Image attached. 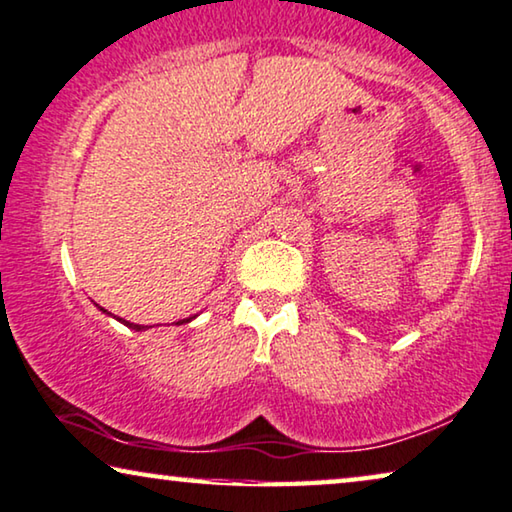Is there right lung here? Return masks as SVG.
I'll return each instance as SVG.
<instances>
[{
	"mask_svg": "<svg viewBox=\"0 0 512 512\" xmlns=\"http://www.w3.org/2000/svg\"><path fill=\"white\" fill-rule=\"evenodd\" d=\"M103 311H106V309H103ZM120 321H122V318H120ZM187 321H189V318H187ZM129 325V328H133V330H143V328H138V325H133V323H127Z\"/></svg>",
	"mask_w": 512,
	"mask_h": 512,
	"instance_id": "obj_1",
	"label": "right lung"
}]
</instances>
